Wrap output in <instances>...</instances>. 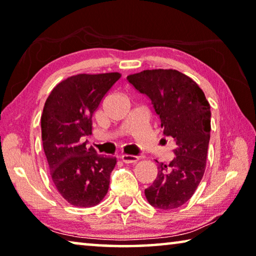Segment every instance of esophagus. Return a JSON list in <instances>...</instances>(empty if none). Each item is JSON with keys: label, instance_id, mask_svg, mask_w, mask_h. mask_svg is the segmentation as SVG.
Segmentation results:
<instances>
[{"label": "esophagus", "instance_id": "1", "mask_svg": "<svg viewBox=\"0 0 256 256\" xmlns=\"http://www.w3.org/2000/svg\"><path fill=\"white\" fill-rule=\"evenodd\" d=\"M138 156H129V154H124L121 156V160L124 161V164H136L138 161Z\"/></svg>", "mask_w": 256, "mask_h": 256}]
</instances>
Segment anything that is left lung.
I'll list each match as a JSON object with an SVG mask.
<instances>
[{
	"mask_svg": "<svg viewBox=\"0 0 256 256\" xmlns=\"http://www.w3.org/2000/svg\"><path fill=\"white\" fill-rule=\"evenodd\" d=\"M127 80L151 100L164 135L174 140V159L158 166L145 196L153 207L174 210L198 188L206 168L210 138V106L199 86L176 70H146Z\"/></svg>",
	"mask_w": 256,
	"mask_h": 256,
	"instance_id": "left-lung-1",
	"label": "left lung"
}]
</instances>
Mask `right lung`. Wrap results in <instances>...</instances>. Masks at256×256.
Returning a JSON list of instances; mask_svg holds the SVG:
<instances>
[{
	"label": "right lung",
	"mask_w": 256,
	"mask_h": 256,
	"mask_svg": "<svg viewBox=\"0 0 256 256\" xmlns=\"http://www.w3.org/2000/svg\"><path fill=\"white\" fill-rule=\"evenodd\" d=\"M120 73L78 74L58 84L41 116L42 143L50 175L66 202L92 207L108 194L116 158L98 154L82 137L92 134L94 112Z\"/></svg>",
	"instance_id": "1"
}]
</instances>
